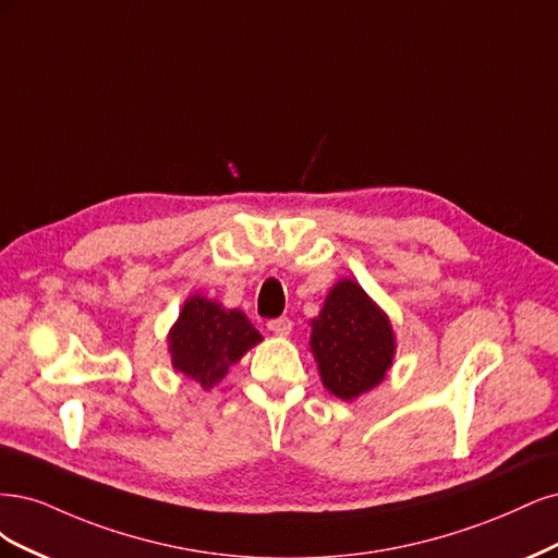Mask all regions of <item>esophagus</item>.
Masks as SVG:
<instances>
[{
	"instance_id": "esophagus-1",
	"label": "esophagus",
	"mask_w": 558,
	"mask_h": 558,
	"mask_svg": "<svg viewBox=\"0 0 558 558\" xmlns=\"http://www.w3.org/2000/svg\"><path fill=\"white\" fill-rule=\"evenodd\" d=\"M268 331H271L274 336H280V338L290 336V331H292V319H290V317H276V319L268 322Z\"/></svg>"
}]
</instances>
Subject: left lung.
Instances as JSON below:
<instances>
[{"instance_id": "1", "label": "left lung", "mask_w": 558, "mask_h": 558, "mask_svg": "<svg viewBox=\"0 0 558 558\" xmlns=\"http://www.w3.org/2000/svg\"><path fill=\"white\" fill-rule=\"evenodd\" d=\"M308 325L319 380L333 397L354 401L385 380L397 354V333L389 315L356 280L340 278Z\"/></svg>"}]
</instances>
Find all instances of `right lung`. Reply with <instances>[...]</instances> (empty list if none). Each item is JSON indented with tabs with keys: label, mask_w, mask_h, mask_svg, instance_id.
I'll return each mask as SVG.
<instances>
[{
	"label": "right lung",
	"mask_w": 558,
	"mask_h": 558,
	"mask_svg": "<svg viewBox=\"0 0 558 558\" xmlns=\"http://www.w3.org/2000/svg\"><path fill=\"white\" fill-rule=\"evenodd\" d=\"M264 336L239 308L220 301L190 294L167 333L173 371L183 373L204 389L225 380L229 366L259 345Z\"/></svg>",
	"instance_id": "right-lung-1"
}]
</instances>
